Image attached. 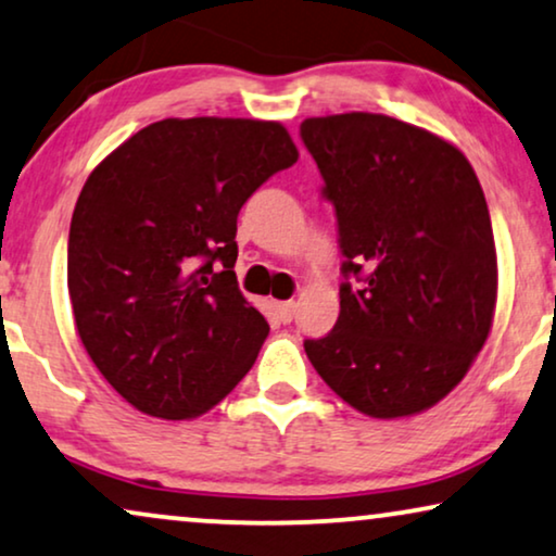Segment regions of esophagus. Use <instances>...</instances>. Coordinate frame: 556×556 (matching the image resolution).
I'll list each match as a JSON object with an SVG mask.
<instances>
[{"label":"esophagus","mask_w":556,"mask_h":556,"mask_svg":"<svg viewBox=\"0 0 556 556\" xmlns=\"http://www.w3.org/2000/svg\"><path fill=\"white\" fill-rule=\"evenodd\" d=\"M294 309H298V302L287 300V302H274V313H277V317L282 323H292L294 317Z\"/></svg>","instance_id":"1"}]
</instances>
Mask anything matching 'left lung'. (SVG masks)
Masks as SVG:
<instances>
[{
	"label": "left lung",
	"instance_id": "obj_1",
	"mask_svg": "<svg viewBox=\"0 0 556 556\" xmlns=\"http://www.w3.org/2000/svg\"><path fill=\"white\" fill-rule=\"evenodd\" d=\"M336 205L343 274L336 328L305 340L323 381L374 419L445 399L485 345L498 298L488 203L465 154L383 114L300 127Z\"/></svg>",
	"mask_w": 556,
	"mask_h": 556
}]
</instances>
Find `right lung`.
Instances as JSON below:
<instances>
[{
    "label": "right lung",
    "instance_id": "add662e5",
    "mask_svg": "<svg viewBox=\"0 0 556 556\" xmlns=\"http://www.w3.org/2000/svg\"><path fill=\"white\" fill-rule=\"evenodd\" d=\"M298 157L279 122L162 118L88 175L68 236L73 317L135 409L195 419L254 366L269 323L236 285V218Z\"/></svg>",
    "mask_w": 556,
    "mask_h": 556
}]
</instances>
